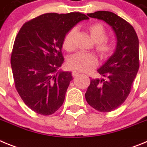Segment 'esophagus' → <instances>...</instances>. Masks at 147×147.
<instances>
[{"label": "esophagus", "instance_id": "34e87169", "mask_svg": "<svg viewBox=\"0 0 147 147\" xmlns=\"http://www.w3.org/2000/svg\"><path fill=\"white\" fill-rule=\"evenodd\" d=\"M80 74V72H78V71H72V76H78V75Z\"/></svg>", "mask_w": 147, "mask_h": 147}]
</instances>
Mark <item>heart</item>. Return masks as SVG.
Here are the masks:
<instances>
[{
  "label": "heart",
  "instance_id": "1",
  "mask_svg": "<svg viewBox=\"0 0 147 147\" xmlns=\"http://www.w3.org/2000/svg\"><path fill=\"white\" fill-rule=\"evenodd\" d=\"M90 37L96 44V51L102 57H107L113 52V45L106 41L107 31L103 25L95 23L88 27ZM76 29L72 28L66 33L62 40V47L67 51L74 49V38ZM67 65L71 69L78 71H90L97 65V59L94 55L85 53H77L71 56L67 60Z\"/></svg>",
  "mask_w": 147,
  "mask_h": 147
}]
</instances>
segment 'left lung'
I'll return each instance as SVG.
<instances>
[{
  "mask_svg": "<svg viewBox=\"0 0 147 147\" xmlns=\"http://www.w3.org/2000/svg\"><path fill=\"white\" fill-rule=\"evenodd\" d=\"M107 23L117 39L116 48L97 70L105 79L90 80L85 98L99 112H110L124 103L130 93L139 68V41L134 28L113 12L98 11L88 14Z\"/></svg>",
  "mask_w": 147,
  "mask_h": 147,
  "instance_id": "1",
  "label": "left lung"
}]
</instances>
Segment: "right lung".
<instances>
[{
	"instance_id": "right-lung-1",
	"label": "right lung",
	"mask_w": 147,
	"mask_h": 147,
	"mask_svg": "<svg viewBox=\"0 0 147 147\" xmlns=\"http://www.w3.org/2000/svg\"><path fill=\"white\" fill-rule=\"evenodd\" d=\"M89 18L80 12L47 13L26 22L15 40L11 65L15 88L24 103L38 114L55 113L73 80L59 67L62 40L74 26Z\"/></svg>"
}]
</instances>
